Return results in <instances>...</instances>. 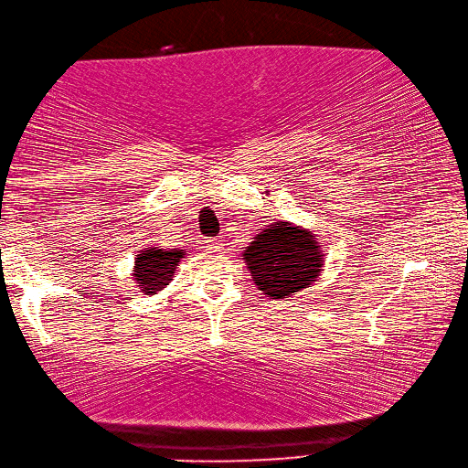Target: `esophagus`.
Segmentation results:
<instances>
[{
    "label": "esophagus",
    "mask_w": 468,
    "mask_h": 468,
    "mask_svg": "<svg viewBox=\"0 0 468 468\" xmlns=\"http://www.w3.org/2000/svg\"><path fill=\"white\" fill-rule=\"evenodd\" d=\"M206 244H207L209 248H220V246H222L220 238H209V240H206Z\"/></svg>",
    "instance_id": "34e87169"
}]
</instances>
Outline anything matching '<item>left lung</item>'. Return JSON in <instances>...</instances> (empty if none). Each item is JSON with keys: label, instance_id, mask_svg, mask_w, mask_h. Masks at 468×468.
I'll return each instance as SVG.
<instances>
[{"label": "left lung", "instance_id": "obj_1", "mask_svg": "<svg viewBox=\"0 0 468 468\" xmlns=\"http://www.w3.org/2000/svg\"><path fill=\"white\" fill-rule=\"evenodd\" d=\"M321 256L317 240L287 222L271 224L244 250L252 281L271 299L307 289L321 272Z\"/></svg>", "mask_w": 468, "mask_h": 468}]
</instances>
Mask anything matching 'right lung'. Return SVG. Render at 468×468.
<instances>
[{
    "instance_id": "add662e5",
    "label": "right lung",
    "mask_w": 468,
    "mask_h": 468,
    "mask_svg": "<svg viewBox=\"0 0 468 468\" xmlns=\"http://www.w3.org/2000/svg\"><path fill=\"white\" fill-rule=\"evenodd\" d=\"M184 252L179 250H161V248H151V250H143L137 256L135 266V279L137 287L145 294H155L157 291H164L174 279V271Z\"/></svg>"
}]
</instances>
